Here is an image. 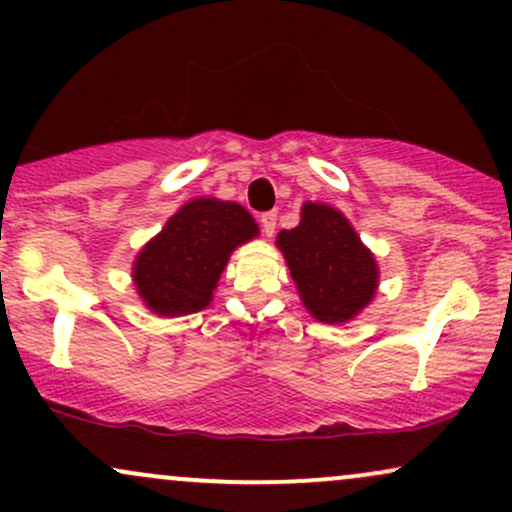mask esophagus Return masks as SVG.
Returning a JSON list of instances; mask_svg holds the SVG:
<instances>
[{
	"mask_svg": "<svg viewBox=\"0 0 512 512\" xmlns=\"http://www.w3.org/2000/svg\"><path fill=\"white\" fill-rule=\"evenodd\" d=\"M260 226H262V233L267 238L274 236V228H276V211H264L260 216Z\"/></svg>",
	"mask_w": 512,
	"mask_h": 512,
	"instance_id": "34e87169",
	"label": "esophagus"
}]
</instances>
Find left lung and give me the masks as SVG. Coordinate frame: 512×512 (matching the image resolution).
I'll list each match as a JSON object with an SVG mask.
<instances>
[{"label": "left lung", "mask_w": 512, "mask_h": 512, "mask_svg": "<svg viewBox=\"0 0 512 512\" xmlns=\"http://www.w3.org/2000/svg\"><path fill=\"white\" fill-rule=\"evenodd\" d=\"M301 303L317 322L344 325L373 303L380 267L351 221L332 204L305 202L301 223L276 236Z\"/></svg>", "instance_id": "8db88e82"}]
</instances>
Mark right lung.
Listing matches in <instances>:
<instances>
[{"label": "right lung", "mask_w": 512, "mask_h": 512, "mask_svg": "<svg viewBox=\"0 0 512 512\" xmlns=\"http://www.w3.org/2000/svg\"><path fill=\"white\" fill-rule=\"evenodd\" d=\"M257 236L260 226L243 204L190 199L134 257L137 296L158 317L199 313L214 298L233 250Z\"/></svg>", "instance_id": "add662e5"}]
</instances>
